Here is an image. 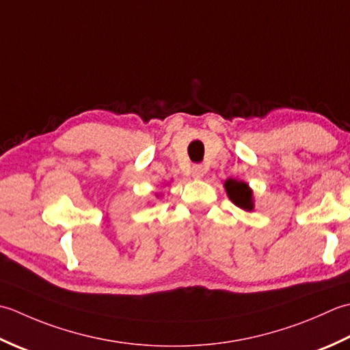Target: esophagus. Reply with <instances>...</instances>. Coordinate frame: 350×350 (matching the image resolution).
<instances>
[{"label":"esophagus","mask_w":350,"mask_h":350,"mask_svg":"<svg viewBox=\"0 0 350 350\" xmlns=\"http://www.w3.org/2000/svg\"><path fill=\"white\" fill-rule=\"evenodd\" d=\"M191 175H193L196 180H199V178H202L205 175V167L202 165H195L191 167Z\"/></svg>","instance_id":"obj_1"}]
</instances>
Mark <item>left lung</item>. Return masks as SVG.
<instances>
[{"label":"left lung","mask_w":350,"mask_h":350,"mask_svg":"<svg viewBox=\"0 0 350 350\" xmlns=\"http://www.w3.org/2000/svg\"><path fill=\"white\" fill-rule=\"evenodd\" d=\"M225 189L231 201L237 206H240V208H243L246 211H251L254 208L252 191L247 187L246 183L235 181L230 178V180L225 183Z\"/></svg>","instance_id":"left-lung-1"}]
</instances>
